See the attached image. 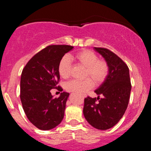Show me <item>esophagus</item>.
Returning a JSON list of instances; mask_svg holds the SVG:
<instances>
[{
  "label": "esophagus",
  "instance_id": "esophagus-1",
  "mask_svg": "<svg viewBox=\"0 0 151 151\" xmlns=\"http://www.w3.org/2000/svg\"><path fill=\"white\" fill-rule=\"evenodd\" d=\"M82 96H83V97H86V94H82Z\"/></svg>",
  "mask_w": 151,
  "mask_h": 151
}]
</instances>
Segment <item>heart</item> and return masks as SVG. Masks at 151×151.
<instances>
[{
  "instance_id": "heart-1",
  "label": "heart",
  "mask_w": 151,
  "mask_h": 151,
  "mask_svg": "<svg viewBox=\"0 0 151 151\" xmlns=\"http://www.w3.org/2000/svg\"><path fill=\"white\" fill-rule=\"evenodd\" d=\"M73 59L78 65L85 67L84 80H72L66 84V89L72 92L81 93L88 91L93 86V79L96 84H101L105 80L109 74V65L103 60H99L98 55L89 50L78 52ZM72 62L68 56L62 57L58 65V72L60 77L68 79L72 72Z\"/></svg>"
}]
</instances>
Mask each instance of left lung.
<instances>
[{"mask_svg": "<svg viewBox=\"0 0 151 151\" xmlns=\"http://www.w3.org/2000/svg\"><path fill=\"white\" fill-rule=\"evenodd\" d=\"M109 65V74L95 92L97 98L84 99L83 114L96 129L107 130L120 121L129 104L131 84L129 69L115 53L104 47H94ZM101 96L102 98H99Z\"/></svg>", "mask_w": 151, "mask_h": 151, "instance_id": "8db88e82", "label": "left lung"}]
</instances>
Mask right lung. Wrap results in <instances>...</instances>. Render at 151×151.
Returning a JSON list of instances; mask_svg holds the SVG:
<instances>
[{
  "label": "right lung",
  "mask_w": 151,
  "mask_h": 151,
  "mask_svg": "<svg viewBox=\"0 0 151 151\" xmlns=\"http://www.w3.org/2000/svg\"><path fill=\"white\" fill-rule=\"evenodd\" d=\"M73 47L66 45L46 47L35 54L22 70L20 100L27 119L37 129H52L63 119L70 93L62 92L60 97L53 98L50 90L62 91L58 86L59 62Z\"/></svg>",
  "instance_id": "right-lung-1"
}]
</instances>
